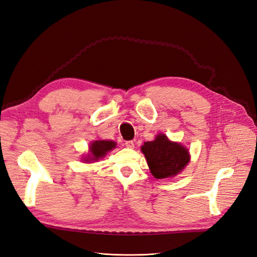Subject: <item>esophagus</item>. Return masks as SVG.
Listing matches in <instances>:
<instances>
[{
	"label": "esophagus",
	"instance_id": "34e87169",
	"mask_svg": "<svg viewBox=\"0 0 257 257\" xmlns=\"http://www.w3.org/2000/svg\"><path fill=\"white\" fill-rule=\"evenodd\" d=\"M124 145H125V147H126V148H130V149H133V148L135 147V146H134V143L132 142V141H127V142H125V144H124Z\"/></svg>",
	"mask_w": 257,
	"mask_h": 257
}]
</instances>
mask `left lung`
I'll return each mask as SVG.
<instances>
[{
	"label": "left lung",
	"instance_id": "left-lung-1",
	"mask_svg": "<svg viewBox=\"0 0 257 257\" xmlns=\"http://www.w3.org/2000/svg\"><path fill=\"white\" fill-rule=\"evenodd\" d=\"M148 166L157 179L178 175L190 162V153L181 144L170 142L164 134H159L153 142L142 146Z\"/></svg>",
	"mask_w": 257,
	"mask_h": 257
}]
</instances>
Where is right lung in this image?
<instances>
[{
  "instance_id": "1",
  "label": "right lung",
  "mask_w": 257,
  "mask_h": 257,
  "mask_svg": "<svg viewBox=\"0 0 257 257\" xmlns=\"http://www.w3.org/2000/svg\"><path fill=\"white\" fill-rule=\"evenodd\" d=\"M116 144L112 141H95L92 142L90 147H89V151L87 157L83 158V161L85 163H90L92 161H98L99 159L104 158L107 154L108 151H111L114 149Z\"/></svg>"
}]
</instances>
